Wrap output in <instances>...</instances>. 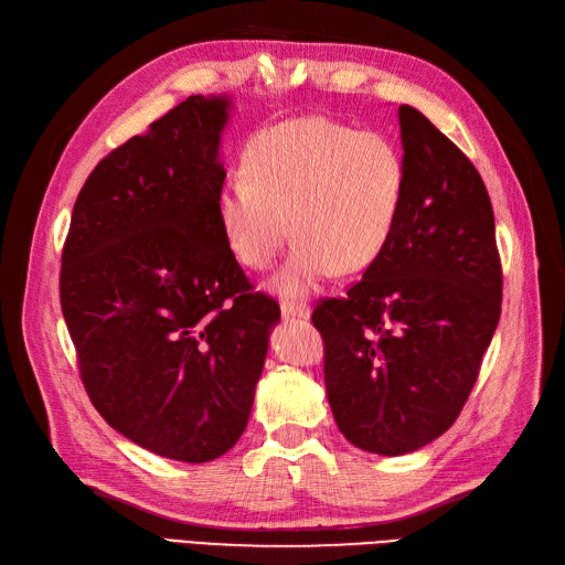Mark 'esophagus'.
<instances>
[{
    "mask_svg": "<svg viewBox=\"0 0 565 565\" xmlns=\"http://www.w3.org/2000/svg\"><path fill=\"white\" fill-rule=\"evenodd\" d=\"M282 311V318L285 320H295V318H309L311 316V309L301 301H282L280 306Z\"/></svg>",
    "mask_w": 565,
    "mask_h": 565,
    "instance_id": "34e87169",
    "label": "esophagus"
}]
</instances>
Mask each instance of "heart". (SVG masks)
Wrapping results in <instances>:
<instances>
[{
    "label": "heart",
    "instance_id": "obj_1",
    "mask_svg": "<svg viewBox=\"0 0 565 565\" xmlns=\"http://www.w3.org/2000/svg\"><path fill=\"white\" fill-rule=\"evenodd\" d=\"M405 191L407 167L396 143L313 115L254 134L245 172L218 185L214 214L231 254L254 270L276 262L292 226L299 243L273 287L297 297L337 268L361 273L377 259Z\"/></svg>",
    "mask_w": 565,
    "mask_h": 565
}]
</instances>
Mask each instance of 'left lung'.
Listing matches in <instances>:
<instances>
[{
  "instance_id": "left-lung-1",
  "label": "left lung",
  "mask_w": 565,
  "mask_h": 565,
  "mask_svg": "<svg viewBox=\"0 0 565 565\" xmlns=\"http://www.w3.org/2000/svg\"><path fill=\"white\" fill-rule=\"evenodd\" d=\"M407 191L391 241L344 299L311 320L339 431L396 457L446 434L502 311V264L481 174L417 108L401 106Z\"/></svg>"
}]
</instances>
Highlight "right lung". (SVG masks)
I'll list each match as a JSON object with an SVG mask.
<instances>
[{
    "label": "right lung",
    "mask_w": 565,
    "mask_h": 565,
    "mask_svg": "<svg viewBox=\"0 0 565 565\" xmlns=\"http://www.w3.org/2000/svg\"><path fill=\"white\" fill-rule=\"evenodd\" d=\"M228 96H188L100 160L61 256V309L84 388L160 457L216 459L243 436L280 306L214 214Z\"/></svg>",
    "instance_id": "right-lung-1"
}]
</instances>
